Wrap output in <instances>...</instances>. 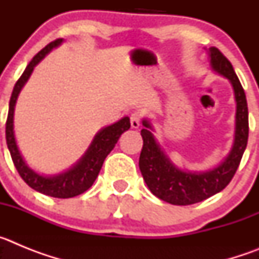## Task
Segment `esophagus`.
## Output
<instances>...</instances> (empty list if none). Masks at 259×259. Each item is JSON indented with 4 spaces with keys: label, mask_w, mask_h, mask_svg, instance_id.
I'll list each match as a JSON object with an SVG mask.
<instances>
[{
    "label": "esophagus",
    "mask_w": 259,
    "mask_h": 259,
    "mask_svg": "<svg viewBox=\"0 0 259 259\" xmlns=\"http://www.w3.org/2000/svg\"><path fill=\"white\" fill-rule=\"evenodd\" d=\"M141 124V114L137 113V111H135L134 114H131V127L132 128H139Z\"/></svg>",
    "instance_id": "1"
}]
</instances>
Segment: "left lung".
Returning <instances> with one entry per match:
<instances>
[{"label":"left lung","mask_w":259,"mask_h":259,"mask_svg":"<svg viewBox=\"0 0 259 259\" xmlns=\"http://www.w3.org/2000/svg\"><path fill=\"white\" fill-rule=\"evenodd\" d=\"M210 66L215 72L228 79L236 101L235 139L228 155L221 164L207 171L182 170L172 163L168 155L153 135L149 119H143L141 130L144 145L141 149L139 167L148 188L158 198L171 205H192L211 197L223 191L236 172L248 144L249 120L245 92L239 77L235 74L231 62L217 48L207 49Z\"/></svg>","instance_id":"1"}]
</instances>
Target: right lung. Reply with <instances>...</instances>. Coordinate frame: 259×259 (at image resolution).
I'll return each mask as SVG.
<instances>
[{
    "instance_id": "1",
    "label": "right lung",
    "mask_w": 259,
    "mask_h": 259,
    "mask_svg": "<svg viewBox=\"0 0 259 259\" xmlns=\"http://www.w3.org/2000/svg\"><path fill=\"white\" fill-rule=\"evenodd\" d=\"M62 42H63V38H58V40L48 44L42 50H40L32 58V61L29 62L22 76L19 77V80L14 87L10 104H9L8 120H6V143H8L9 152H10L18 172L32 189H35V191L40 192L42 194H47V196H50V197L71 198L84 193L87 189L92 187L96 178L98 176V172L101 170L102 164H104L105 158L114 149V146L118 143L120 135L130 130L131 123H130V118L124 116V118L115 122L114 124L102 128L101 131L97 132V135L95 136V139L91 143L87 152L84 153L83 157L80 158L79 161L71 168L63 171V172L47 176L36 172V171L32 170L31 167L27 166L26 161L23 159V155L20 154L19 148L17 145V140H15V134H14L15 104H17L20 91L24 87V84L28 81L35 66L41 59L45 58V56L50 50L59 47Z\"/></svg>"
}]
</instances>
